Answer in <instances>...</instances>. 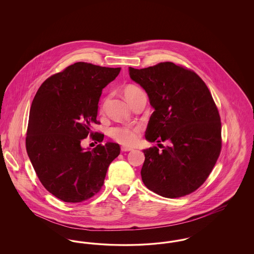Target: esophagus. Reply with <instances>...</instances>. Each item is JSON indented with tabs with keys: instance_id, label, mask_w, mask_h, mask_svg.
I'll list each match as a JSON object with an SVG mask.
<instances>
[{
	"instance_id": "esophagus-1",
	"label": "esophagus",
	"mask_w": 254,
	"mask_h": 254,
	"mask_svg": "<svg viewBox=\"0 0 254 254\" xmlns=\"http://www.w3.org/2000/svg\"><path fill=\"white\" fill-rule=\"evenodd\" d=\"M122 151H130L132 150L133 148L131 147H128V146H122Z\"/></svg>"
}]
</instances>
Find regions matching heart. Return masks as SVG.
<instances>
[{"label":"heart","instance_id":"b5f03b06","mask_svg":"<svg viewBox=\"0 0 254 254\" xmlns=\"http://www.w3.org/2000/svg\"><path fill=\"white\" fill-rule=\"evenodd\" d=\"M139 91L140 89L137 86L128 85L127 87L125 88L124 95L128 102L129 98ZM139 130L140 128L138 127H132V126L115 127L110 129V136L116 142L120 143L122 145H132L139 139Z\"/></svg>","mask_w":254,"mask_h":254}]
</instances>
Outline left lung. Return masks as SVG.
Here are the masks:
<instances>
[{"instance_id": "8db88e82", "label": "left lung", "mask_w": 254, "mask_h": 254, "mask_svg": "<svg viewBox=\"0 0 254 254\" xmlns=\"http://www.w3.org/2000/svg\"><path fill=\"white\" fill-rule=\"evenodd\" d=\"M128 72L154 109L145 139L169 144L162 151L156 146L143 150L145 187L166 198L193 192L210 174L222 146L220 115L207 86L196 73L171 62Z\"/></svg>"}]
</instances>
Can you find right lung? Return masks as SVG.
Returning a JSON list of instances; mask_svg holds the SVG:
<instances>
[{
  "label": "right lung",
  "mask_w": 254,
  "mask_h": 254,
  "mask_svg": "<svg viewBox=\"0 0 254 254\" xmlns=\"http://www.w3.org/2000/svg\"><path fill=\"white\" fill-rule=\"evenodd\" d=\"M121 67L78 62L47 79L37 91L25 139L27 155L43 186L66 203H79L101 190L110 163L120 154L113 142L85 149L82 141L93 134L98 103ZM92 139L104 140L96 133Z\"/></svg>",
  "instance_id": "right-lung-1"
}]
</instances>
